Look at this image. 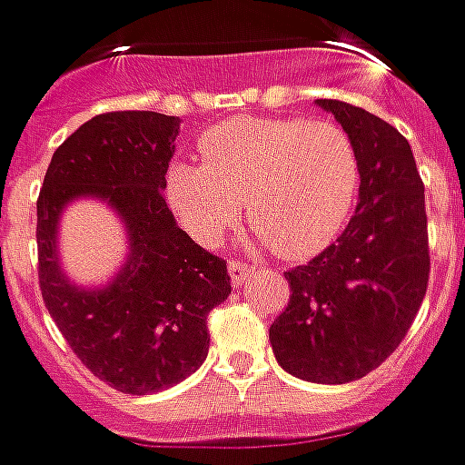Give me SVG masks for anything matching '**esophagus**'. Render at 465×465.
I'll return each mask as SVG.
<instances>
[{"instance_id": "1", "label": "esophagus", "mask_w": 465, "mask_h": 465, "mask_svg": "<svg viewBox=\"0 0 465 465\" xmlns=\"http://www.w3.org/2000/svg\"><path fill=\"white\" fill-rule=\"evenodd\" d=\"M253 272H256V266L242 263V261H232V263H230V279H232V287H241V284H245V279L251 277Z\"/></svg>"}]
</instances>
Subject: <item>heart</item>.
<instances>
[{"label":"heart","instance_id":"heart-1","mask_svg":"<svg viewBox=\"0 0 465 465\" xmlns=\"http://www.w3.org/2000/svg\"><path fill=\"white\" fill-rule=\"evenodd\" d=\"M204 165L173 163L165 191L188 235L217 245L241 220L279 256L323 251L360 196L362 163L347 129L308 118H235L199 139Z\"/></svg>","mask_w":465,"mask_h":465}]
</instances>
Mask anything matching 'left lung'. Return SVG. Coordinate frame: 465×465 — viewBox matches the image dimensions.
<instances>
[{
  "label": "left lung",
  "mask_w": 465,
  "mask_h": 465,
  "mask_svg": "<svg viewBox=\"0 0 465 465\" xmlns=\"http://www.w3.org/2000/svg\"><path fill=\"white\" fill-rule=\"evenodd\" d=\"M362 163L347 230L284 272L290 302L269 329L277 362L311 383H349L381 367L411 329L430 282L424 183L406 136L341 100H318Z\"/></svg>",
  "instance_id": "obj_1"
}]
</instances>
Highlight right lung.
I'll list each match as a JSON object with an SVG mask.
<instances>
[{
  "mask_svg": "<svg viewBox=\"0 0 465 465\" xmlns=\"http://www.w3.org/2000/svg\"><path fill=\"white\" fill-rule=\"evenodd\" d=\"M181 118L114 111L64 139L38 193V284L66 344L95 378L147 396L196 372L209 351L206 315L232 292L227 261L175 224L163 196ZM80 195L114 205L130 235L114 282L84 291L63 277L55 224Z\"/></svg>",
  "mask_w": 465,
  "mask_h": 465,
  "instance_id": "add662e5",
  "label": "right lung"
}]
</instances>
